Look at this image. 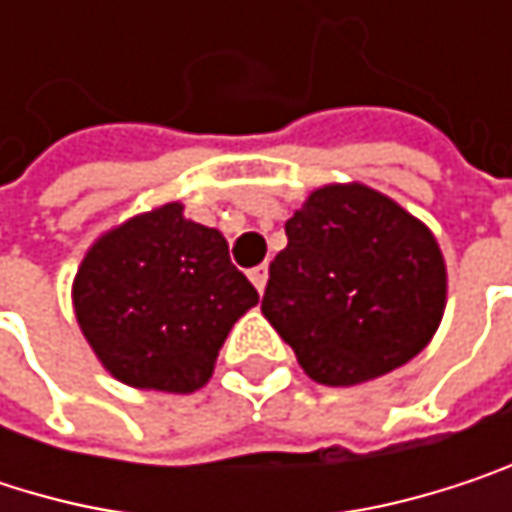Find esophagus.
<instances>
[{
    "label": "esophagus",
    "mask_w": 512,
    "mask_h": 512,
    "mask_svg": "<svg viewBox=\"0 0 512 512\" xmlns=\"http://www.w3.org/2000/svg\"><path fill=\"white\" fill-rule=\"evenodd\" d=\"M249 278H252V284L257 287V293H263V290H266V281H269V269H266V266H255V269L249 272Z\"/></svg>",
    "instance_id": "1"
}]
</instances>
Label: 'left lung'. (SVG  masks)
I'll return each instance as SVG.
<instances>
[{
    "mask_svg": "<svg viewBox=\"0 0 512 512\" xmlns=\"http://www.w3.org/2000/svg\"><path fill=\"white\" fill-rule=\"evenodd\" d=\"M284 231L260 311L314 382L353 388L433 341L448 266L436 234L394 198L358 180L326 183Z\"/></svg>",
    "mask_w": 512,
    "mask_h": 512,
    "instance_id": "obj_1",
    "label": "left lung"
}]
</instances>
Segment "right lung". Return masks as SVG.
I'll list each match as a JSON object with an SVG mask.
<instances>
[{
	"label": "right lung",
	"mask_w": 512,
	"mask_h": 512,
	"mask_svg": "<svg viewBox=\"0 0 512 512\" xmlns=\"http://www.w3.org/2000/svg\"><path fill=\"white\" fill-rule=\"evenodd\" d=\"M73 314L124 385L192 394L213 376L234 323L257 305L222 231L168 201L100 234L73 275Z\"/></svg>",
	"instance_id": "add662e5"
}]
</instances>
